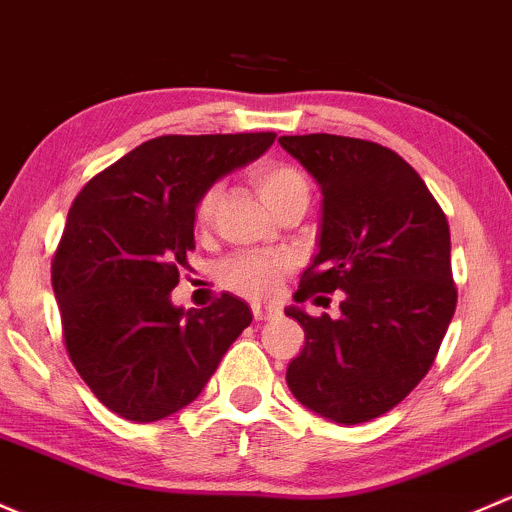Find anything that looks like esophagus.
I'll return each mask as SVG.
<instances>
[{
	"mask_svg": "<svg viewBox=\"0 0 512 512\" xmlns=\"http://www.w3.org/2000/svg\"><path fill=\"white\" fill-rule=\"evenodd\" d=\"M251 313H254V318L256 320H273V318H278V315H281V308H278V305H266V303H254L251 305Z\"/></svg>",
	"mask_w": 512,
	"mask_h": 512,
	"instance_id": "obj_1",
	"label": "esophagus"
}]
</instances>
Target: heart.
<instances>
[{
	"label": "heart",
	"instance_id": "obj_1",
	"mask_svg": "<svg viewBox=\"0 0 512 512\" xmlns=\"http://www.w3.org/2000/svg\"><path fill=\"white\" fill-rule=\"evenodd\" d=\"M251 184L256 187L258 197L268 204L273 214L283 209L291 202H308L310 184L298 167L288 165V162L266 160L258 162L254 170L249 172ZM221 199V187L212 184L204 189L199 197L197 207H194V224L197 229H207L212 224L214 212ZM291 268V258L286 254H266V251H241L226 258L219 266V281L224 283L229 291L246 295V298H268L276 293L281 286L283 276Z\"/></svg>",
	"mask_w": 512,
	"mask_h": 512
}]
</instances>
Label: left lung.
<instances>
[{"label": "left lung", "instance_id": "obj_1", "mask_svg": "<svg viewBox=\"0 0 512 512\" xmlns=\"http://www.w3.org/2000/svg\"><path fill=\"white\" fill-rule=\"evenodd\" d=\"M320 184V254L303 271L295 303L342 291L340 318L286 310L305 330L288 365L293 397L310 412L362 424L397 407L439 355L456 310L444 209L389 147L342 135H283Z\"/></svg>", "mask_w": 512, "mask_h": 512}]
</instances>
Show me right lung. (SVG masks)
Listing matches in <instances>:
<instances>
[{"instance_id":"right-lung-1","label":"right lung","mask_w":512,"mask_h":512,"mask_svg":"<svg viewBox=\"0 0 512 512\" xmlns=\"http://www.w3.org/2000/svg\"><path fill=\"white\" fill-rule=\"evenodd\" d=\"M273 140L276 133L162 135L98 172L73 199L51 286L68 357L110 412L140 424L179 412L251 325L249 305L229 293L187 313L170 293L189 271L204 189Z\"/></svg>"}]
</instances>
